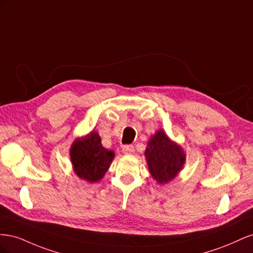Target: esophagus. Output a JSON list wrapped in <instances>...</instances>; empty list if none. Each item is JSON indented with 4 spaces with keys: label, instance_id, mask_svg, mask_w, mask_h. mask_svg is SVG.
<instances>
[{
    "label": "esophagus",
    "instance_id": "1",
    "mask_svg": "<svg viewBox=\"0 0 253 253\" xmlns=\"http://www.w3.org/2000/svg\"><path fill=\"white\" fill-rule=\"evenodd\" d=\"M122 152H124L125 154L131 155V154H133V153L135 152V150H134L133 145H124V148H122Z\"/></svg>",
    "mask_w": 253,
    "mask_h": 253
}]
</instances>
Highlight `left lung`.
<instances>
[{"instance_id":"obj_1","label":"left lung","mask_w":253,"mask_h":253,"mask_svg":"<svg viewBox=\"0 0 253 253\" xmlns=\"http://www.w3.org/2000/svg\"><path fill=\"white\" fill-rule=\"evenodd\" d=\"M144 157L151 176L159 185L172 181L186 163V153L181 145L172 140L162 128L150 137Z\"/></svg>"}]
</instances>
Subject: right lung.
I'll use <instances>...</instances> for the list:
<instances>
[{
    "label": "right lung",
    "instance_id": "right-lung-1",
    "mask_svg": "<svg viewBox=\"0 0 253 253\" xmlns=\"http://www.w3.org/2000/svg\"><path fill=\"white\" fill-rule=\"evenodd\" d=\"M70 157L74 173L89 183L98 182L115 158V152L102 147L101 138L96 131L76 138L71 145Z\"/></svg>",
    "mask_w": 253,
    "mask_h": 253
}]
</instances>
